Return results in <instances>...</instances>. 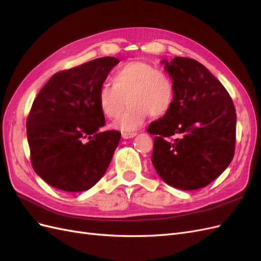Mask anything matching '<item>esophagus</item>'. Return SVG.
Returning a JSON list of instances; mask_svg holds the SVG:
<instances>
[{
  "instance_id": "obj_1",
  "label": "esophagus",
  "mask_w": 261,
  "mask_h": 261,
  "mask_svg": "<svg viewBox=\"0 0 261 261\" xmlns=\"http://www.w3.org/2000/svg\"><path fill=\"white\" fill-rule=\"evenodd\" d=\"M137 135V133H127V132H124L122 133V137L124 139H128V138H133Z\"/></svg>"
}]
</instances>
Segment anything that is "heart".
Returning <instances> with one entry per match:
<instances>
[{"instance_id":"b5f03b06","label":"heart","mask_w":261,"mask_h":261,"mask_svg":"<svg viewBox=\"0 0 261 261\" xmlns=\"http://www.w3.org/2000/svg\"><path fill=\"white\" fill-rule=\"evenodd\" d=\"M175 87L171 76L145 61H132L119 67L112 76V84L98 90L97 103L105 117L115 119L126 110L114 127L123 132L136 130L148 115L161 117L171 110Z\"/></svg>"}]
</instances>
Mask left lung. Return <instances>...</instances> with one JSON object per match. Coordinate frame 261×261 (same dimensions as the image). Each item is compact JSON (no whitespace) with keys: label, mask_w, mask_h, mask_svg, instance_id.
Returning <instances> with one entry per match:
<instances>
[{"label":"left lung","mask_w":261,"mask_h":261,"mask_svg":"<svg viewBox=\"0 0 261 261\" xmlns=\"http://www.w3.org/2000/svg\"><path fill=\"white\" fill-rule=\"evenodd\" d=\"M175 87L171 110L152 122L151 163L167 185L198 190L228 167L235 153L236 111L226 89L202 63L186 57L167 60Z\"/></svg>","instance_id":"left-lung-1"}]
</instances>
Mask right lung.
I'll return each instance as SVG.
<instances>
[{
	"mask_svg": "<svg viewBox=\"0 0 261 261\" xmlns=\"http://www.w3.org/2000/svg\"><path fill=\"white\" fill-rule=\"evenodd\" d=\"M118 62L103 57L55 73L34 100L26 122L31 161L51 187L86 191L107 171L121 133L101 130L97 94Z\"/></svg>",
	"mask_w": 261,
	"mask_h": 261,
	"instance_id": "1",
	"label": "right lung"
}]
</instances>
